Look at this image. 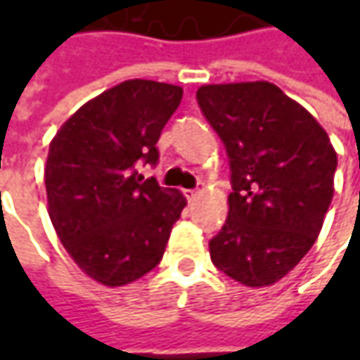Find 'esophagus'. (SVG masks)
Masks as SVG:
<instances>
[{
	"mask_svg": "<svg viewBox=\"0 0 360 360\" xmlns=\"http://www.w3.org/2000/svg\"><path fill=\"white\" fill-rule=\"evenodd\" d=\"M202 194H204V188H196V190H190L186 196H188V200L194 202V200H198Z\"/></svg>",
	"mask_w": 360,
	"mask_h": 360,
	"instance_id": "34e87169",
	"label": "esophagus"
}]
</instances>
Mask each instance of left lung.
<instances>
[{
	"mask_svg": "<svg viewBox=\"0 0 360 360\" xmlns=\"http://www.w3.org/2000/svg\"><path fill=\"white\" fill-rule=\"evenodd\" d=\"M196 100L226 148L232 184L210 258L244 286L274 284L323 229L337 152L321 124L269 82L202 86Z\"/></svg>",
	"mask_w": 360,
	"mask_h": 360,
	"instance_id": "8db88e82",
	"label": "left lung"
}]
</instances>
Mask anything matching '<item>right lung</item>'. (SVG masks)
I'll use <instances>...</instances> for the list:
<instances>
[{"label":"right lung","mask_w":360,"mask_h":360,"mask_svg":"<svg viewBox=\"0 0 360 360\" xmlns=\"http://www.w3.org/2000/svg\"><path fill=\"white\" fill-rule=\"evenodd\" d=\"M182 88L128 79L84 104L49 144L46 190L51 224L79 269L105 286L156 269L186 198L144 180Z\"/></svg>","instance_id":"add662e5"}]
</instances>
